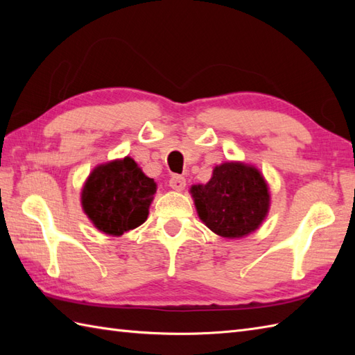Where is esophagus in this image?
<instances>
[{
    "label": "esophagus",
    "instance_id": "esophagus-1",
    "mask_svg": "<svg viewBox=\"0 0 355 355\" xmlns=\"http://www.w3.org/2000/svg\"><path fill=\"white\" fill-rule=\"evenodd\" d=\"M169 186L173 191H183L186 187V178L182 175H172L169 180Z\"/></svg>",
    "mask_w": 355,
    "mask_h": 355
}]
</instances>
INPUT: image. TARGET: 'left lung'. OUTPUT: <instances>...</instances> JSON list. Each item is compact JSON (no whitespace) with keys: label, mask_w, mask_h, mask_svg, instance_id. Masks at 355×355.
<instances>
[{"label":"left lung","mask_w":355,"mask_h":355,"mask_svg":"<svg viewBox=\"0 0 355 355\" xmlns=\"http://www.w3.org/2000/svg\"><path fill=\"white\" fill-rule=\"evenodd\" d=\"M191 193L200 220L229 239L254 232L270 209V192L262 173L239 162L215 166L209 183L193 184Z\"/></svg>","instance_id":"1"}]
</instances>
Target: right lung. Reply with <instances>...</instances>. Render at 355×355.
I'll list each match as a JSON object with an SVG mask.
<instances>
[{"mask_svg":"<svg viewBox=\"0 0 355 355\" xmlns=\"http://www.w3.org/2000/svg\"><path fill=\"white\" fill-rule=\"evenodd\" d=\"M157 192L131 157L99 164L82 189L80 202L87 216L105 235L120 236L146 221Z\"/></svg>","mask_w":355,"mask_h":355,"instance_id":"right-lung-1","label":"right lung"}]
</instances>
